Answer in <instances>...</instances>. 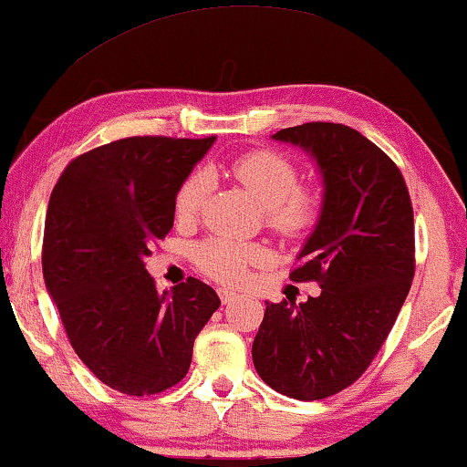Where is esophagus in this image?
I'll return each instance as SVG.
<instances>
[{
	"label": "esophagus",
	"mask_w": 467,
	"mask_h": 467,
	"mask_svg": "<svg viewBox=\"0 0 467 467\" xmlns=\"http://www.w3.org/2000/svg\"><path fill=\"white\" fill-rule=\"evenodd\" d=\"M219 296H221L223 305H229V302L235 300V294L229 292V289H219Z\"/></svg>",
	"instance_id": "1"
}]
</instances>
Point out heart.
<instances>
[{
  "label": "heart",
  "mask_w": 467,
  "mask_h": 467,
  "mask_svg": "<svg viewBox=\"0 0 467 467\" xmlns=\"http://www.w3.org/2000/svg\"><path fill=\"white\" fill-rule=\"evenodd\" d=\"M234 178L265 208V223L287 240L311 232L322 214V197L313 186L300 184L298 167L275 150H253L232 162ZM208 178L203 171L191 173L175 192L173 212L178 221H192L202 210ZM268 248L227 238H210L195 248V262L203 275L223 285H242L251 268L265 265Z\"/></svg>",
  "instance_id": "1"
}]
</instances>
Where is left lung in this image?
Here are the masks:
<instances>
[{
	"label": "left lung",
	"instance_id": "1",
	"mask_svg": "<svg viewBox=\"0 0 467 467\" xmlns=\"http://www.w3.org/2000/svg\"><path fill=\"white\" fill-rule=\"evenodd\" d=\"M275 139L305 148L324 173L319 223L289 272L322 294L268 302L253 362L270 389L317 401L352 386L395 326L416 268L414 210L399 167L358 130L308 122Z\"/></svg>",
	"mask_w": 467,
	"mask_h": 467
}]
</instances>
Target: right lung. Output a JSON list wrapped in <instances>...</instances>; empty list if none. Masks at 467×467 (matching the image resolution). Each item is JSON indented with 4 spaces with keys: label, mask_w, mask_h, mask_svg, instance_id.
<instances>
[{
    "label": "right lung",
    "mask_w": 467,
    "mask_h": 467,
    "mask_svg": "<svg viewBox=\"0 0 467 467\" xmlns=\"http://www.w3.org/2000/svg\"><path fill=\"white\" fill-rule=\"evenodd\" d=\"M216 137H126L72 159L48 199L42 275L78 358L109 389L156 395L184 379L221 306L189 276L159 292L145 257L173 227L180 184Z\"/></svg>",
    "instance_id": "add662e5"
}]
</instances>
